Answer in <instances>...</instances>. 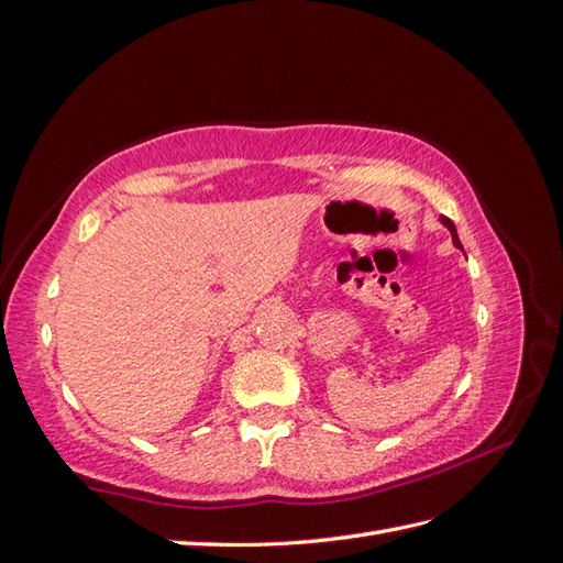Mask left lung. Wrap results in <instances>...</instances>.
<instances>
[{
    "instance_id": "left-lung-1",
    "label": "left lung",
    "mask_w": 563,
    "mask_h": 563,
    "mask_svg": "<svg viewBox=\"0 0 563 563\" xmlns=\"http://www.w3.org/2000/svg\"><path fill=\"white\" fill-rule=\"evenodd\" d=\"M441 222H443V225H446V228L451 230V234H453V244H455V246H461L459 234H455V225H453V220H449V218H441Z\"/></svg>"
}]
</instances>
